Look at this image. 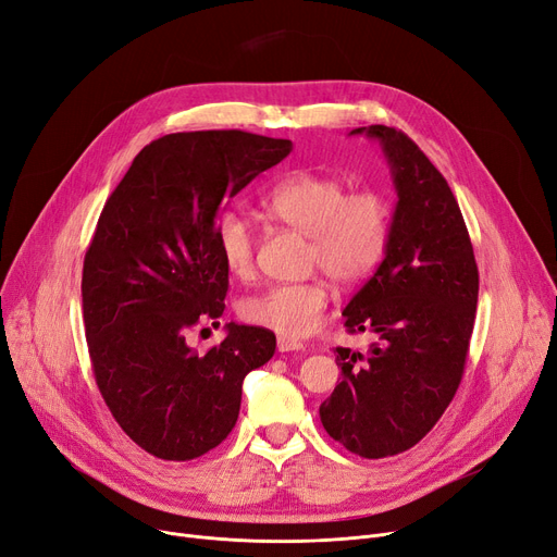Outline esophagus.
<instances>
[{"instance_id": "34e87169", "label": "esophagus", "mask_w": 557, "mask_h": 557, "mask_svg": "<svg viewBox=\"0 0 557 557\" xmlns=\"http://www.w3.org/2000/svg\"><path fill=\"white\" fill-rule=\"evenodd\" d=\"M277 350L280 352H296V350H302V344L296 342V338H292V336H280L277 338Z\"/></svg>"}]
</instances>
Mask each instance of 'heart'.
I'll return each instance as SVG.
<instances>
[{
	"instance_id": "1",
	"label": "heart",
	"mask_w": 557,
	"mask_h": 557,
	"mask_svg": "<svg viewBox=\"0 0 557 557\" xmlns=\"http://www.w3.org/2000/svg\"><path fill=\"white\" fill-rule=\"evenodd\" d=\"M269 219L309 236L307 265L336 284H357L380 263L389 240V205L375 190H355L332 175L294 171L261 200ZM215 248L230 275L248 280L257 259V230L248 215L227 211L215 225ZM327 307L323 280L275 284L240 302L248 323L300 338L319 327Z\"/></svg>"
}]
</instances>
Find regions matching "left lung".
I'll return each instance as SVG.
<instances>
[{"mask_svg":"<svg viewBox=\"0 0 557 557\" xmlns=\"http://www.w3.org/2000/svg\"><path fill=\"white\" fill-rule=\"evenodd\" d=\"M389 163L396 209L384 259L346 305L348 332H371L369 352L336 348L342 382L321 423L350 453L380 459L419 444L462 380L478 305V265L444 175L407 134L357 127Z\"/></svg>","mask_w":557,"mask_h":557,"instance_id":"1","label":"left lung"}]
</instances>
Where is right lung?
Listing matches in <instances>:
<instances>
[{
    "instance_id": "add662e5",
    "label": "right lung",
    "mask_w": 557,
    "mask_h": 557,
    "mask_svg": "<svg viewBox=\"0 0 557 557\" xmlns=\"http://www.w3.org/2000/svg\"><path fill=\"white\" fill-rule=\"evenodd\" d=\"M292 150L238 129L168 134L136 154L102 209L82 277L88 352L113 419L154 457L186 462L227 440L244 377L275 352L263 327L227 323L207 352L186 332L223 317L221 211Z\"/></svg>"
}]
</instances>
